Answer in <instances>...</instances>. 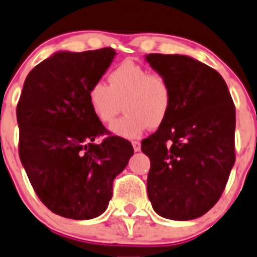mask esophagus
Listing matches in <instances>:
<instances>
[{"label":"esophagus","mask_w":257,"mask_h":257,"mask_svg":"<svg viewBox=\"0 0 257 257\" xmlns=\"http://www.w3.org/2000/svg\"><path fill=\"white\" fill-rule=\"evenodd\" d=\"M132 144H133L134 152H139V151H141V142L134 141V142H132Z\"/></svg>","instance_id":"34e87169"}]
</instances>
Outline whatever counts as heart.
Segmentation results:
<instances>
[{
  "label": "heart",
  "instance_id": "1",
  "mask_svg": "<svg viewBox=\"0 0 257 257\" xmlns=\"http://www.w3.org/2000/svg\"><path fill=\"white\" fill-rule=\"evenodd\" d=\"M88 100L99 121L110 124L124 105L125 115L110 126V132L121 138L133 139L149 126L166 120L172 105V90L161 74L133 61L121 62L109 75V86L96 81L89 88Z\"/></svg>",
  "mask_w": 257,
  "mask_h": 257
}]
</instances>
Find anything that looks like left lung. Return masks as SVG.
<instances>
[{"mask_svg":"<svg viewBox=\"0 0 257 257\" xmlns=\"http://www.w3.org/2000/svg\"><path fill=\"white\" fill-rule=\"evenodd\" d=\"M146 61L172 90L166 120L142 141L149 201L162 217L195 220L216 205L235 164V105L222 76L193 57L149 54Z\"/></svg>","mask_w":257,"mask_h":257,"instance_id":"1","label":"left lung"}]
</instances>
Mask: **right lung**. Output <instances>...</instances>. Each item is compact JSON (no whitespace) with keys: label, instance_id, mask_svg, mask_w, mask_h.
<instances>
[{"label":"right lung","instance_id":"add662e5","mask_svg":"<svg viewBox=\"0 0 257 257\" xmlns=\"http://www.w3.org/2000/svg\"><path fill=\"white\" fill-rule=\"evenodd\" d=\"M111 47L57 51L27 75L17 104L20 159L36 195L56 215L91 220L105 212L113 181L134 151L110 136L91 111L89 88L106 73Z\"/></svg>","mask_w":257,"mask_h":257}]
</instances>
